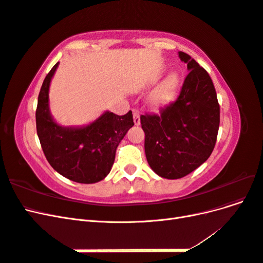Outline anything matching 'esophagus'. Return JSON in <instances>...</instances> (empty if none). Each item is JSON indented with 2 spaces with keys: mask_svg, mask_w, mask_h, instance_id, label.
<instances>
[{
  "mask_svg": "<svg viewBox=\"0 0 263 263\" xmlns=\"http://www.w3.org/2000/svg\"><path fill=\"white\" fill-rule=\"evenodd\" d=\"M133 116H134V123L135 125L140 124V115L137 109H133Z\"/></svg>",
  "mask_w": 263,
  "mask_h": 263,
  "instance_id": "esophagus-1",
  "label": "esophagus"
}]
</instances>
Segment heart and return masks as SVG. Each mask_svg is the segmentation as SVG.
<instances>
[{"instance_id":"obj_1","label":"heart","mask_w":263,"mask_h":263,"mask_svg":"<svg viewBox=\"0 0 263 263\" xmlns=\"http://www.w3.org/2000/svg\"><path fill=\"white\" fill-rule=\"evenodd\" d=\"M179 81L180 79L177 73H171L166 77L164 80L156 87L154 92L150 94V104L155 107H159L163 106L166 103H169L173 99L174 95H176L179 86Z\"/></svg>"}]
</instances>
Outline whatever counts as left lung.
<instances>
[{"label":"left lung","instance_id":"1","mask_svg":"<svg viewBox=\"0 0 263 263\" xmlns=\"http://www.w3.org/2000/svg\"><path fill=\"white\" fill-rule=\"evenodd\" d=\"M190 71L178 99L160 114L141 115L147 161L158 176L180 179L208 160L216 144L219 104L212 79L187 53L179 51Z\"/></svg>","mask_w":263,"mask_h":263}]
</instances>
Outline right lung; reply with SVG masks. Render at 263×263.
Masks as SVG:
<instances>
[{
  "instance_id": "add662e5",
  "label": "right lung",
  "mask_w": 263,
  "mask_h": 263,
  "mask_svg": "<svg viewBox=\"0 0 263 263\" xmlns=\"http://www.w3.org/2000/svg\"><path fill=\"white\" fill-rule=\"evenodd\" d=\"M58 65L55 63L46 76L38 95V138L46 159L61 176L84 184L97 183L112 169L119 142L134 126L133 113L129 110L118 116L106 110L86 126L58 125L49 110V86Z\"/></svg>"
}]
</instances>
